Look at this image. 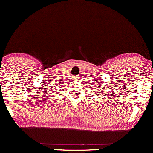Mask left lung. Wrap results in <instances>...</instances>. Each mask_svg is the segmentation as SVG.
Instances as JSON below:
<instances>
[{
  "instance_id": "1",
  "label": "left lung",
  "mask_w": 153,
  "mask_h": 153,
  "mask_svg": "<svg viewBox=\"0 0 153 153\" xmlns=\"http://www.w3.org/2000/svg\"><path fill=\"white\" fill-rule=\"evenodd\" d=\"M101 97H102V96H101Z\"/></svg>"
}]
</instances>
